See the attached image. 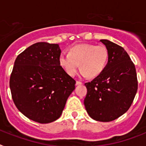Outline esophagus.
<instances>
[{
	"instance_id": "1",
	"label": "esophagus",
	"mask_w": 146,
	"mask_h": 146,
	"mask_svg": "<svg viewBox=\"0 0 146 146\" xmlns=\"http://www.w3.org/2000/svg\"><path fill=\"white\" fill-rule=\"evenodd\" d=\"M76 85H81V84H82V82H79V81H76Z\"/></svg>"
}]
</instances>
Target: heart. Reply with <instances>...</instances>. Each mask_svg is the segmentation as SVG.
I'll return each mask as SVG.
<instances>
[{"mask_svg":"<svg viewBox=\"0 0 146 146\" xmlns=\"http://www.w3.org/2000/svg\"><path fill=\"white\" fill-rule=\"evenodd\" d=\"M109 52L104 45H95L84 43L72 47L69 54L62 53L59 56V64L70 76L78 72L80 64L81 74L89 78H96L106 68Z\"/></svg>","mask_w":146,"mask_h":146,"instance_id":"b5f03b06","label":"heart"}]
</instances>
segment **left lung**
I'll return each instance as SVG.
<instances>
[{"instance_id": "8db88e82", "label": "left lung", "mask_w": 146, "mask_h": 146, "mask_svg": "<svg viewBox=\"0 0 146 146\" xmlns=\"http://www.w3.org/2000/svg\"><path fill=\"white\" fill-rule=\"evenodd\" d=\"M100 41L108 50V62L99 76L85 83L84 103L92 119L110 122L131 106L137 91V78L135 66L122 47L107 40Z\"/></svg>"}]
</instances>
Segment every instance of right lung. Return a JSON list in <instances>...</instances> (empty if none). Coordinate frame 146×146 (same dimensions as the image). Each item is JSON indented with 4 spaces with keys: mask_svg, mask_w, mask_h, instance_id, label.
<instances>
[{
    "mask_svg": "<svg viewBox=\"0 0 146 146\" xmlns=\"http://www.w3.org/2000/svg\"><path fill=\"white\" fill-rule=\"evenodd\" d=\"M58 44L36 42L19 54L9 87L15 106L26 117L48 123L61 116L76 81L59 64Z\"/></svg>",
    "mask_w": 146,
    "mask_h": 146,
    "instance_id": "obj_1",
    "label": "right lung"
}]
</instances>
